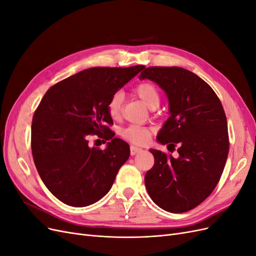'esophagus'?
<instances>
[{
	"mask_svg": "<svg viewBox=\"0 0 256 256\" xmlns=\"http://www.w3.org/2000/svg\"><path fill=\"white\" fill-rule=\"evenodd\" d=\"M142 152V148L141 147H138V146H134V145H131L130 146V154H138V152Z\"/></svg>",
	"mask_w": 256,
	"mask_h": 256,
	"instance_id": "esophagus-1",
	"label": "esophagus"
}]
</instances>
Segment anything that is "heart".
Returning <instances> with one entry per match:
<instances>
[{
  "mask_svg": "<svg viewBox=\"0 0 256 256\" xmlns=\"http://www.w3.org/2000/svg\"><path fill=\"white\" fill-rule=\"evenodd\" d=\"M136 95L150 110L156 109L160 104V92L152 82H142L134 88ZM124 96L122 92H116L108 102V112L113 120H118L122 116ZM152 129L144 126H129L122 131V136L134 144H145L150 140Z\"/></svg>",
  "mask_w": 256,
  "mask_h": 256,
  "instance_id": "obj_1",
  "label": "heart"
}]
</instances>
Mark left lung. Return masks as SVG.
<instances>
[{
  "instance_id": "obj_1",
  "label": "left lung",
  "mask_w": 256,
  "mask_h": 256,
  "mask_svg": "<svg viewBox=\"0 0 256 256\" xmlns=\"http://www.w3.org/2000/svg\"><path fill=\"white\" fill-rule=\"evenodd\" d=\"M140 80L148 79L166 92L170 118L157 136L178 158L150 150L154 166L145 186L154 203L173 214L189 212L216 188L228 159V122L214 90L198 76L182 67H148Z\"/></svg>"
}]
</instances>
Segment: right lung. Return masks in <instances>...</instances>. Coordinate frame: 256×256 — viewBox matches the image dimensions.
<instances>
[{
  "mask_svg": "<svg viewBox=\"0 0 256 256\" xmlns=\"http://www.w3.org/2000/svg\"><path fill=\"white\" fill-rule=\"evenodd\" d=\"M144 68H88L44 94L33 116L30 146L38 174L60 202L84 207L110 191L130 147L108 127L113 125L108 102ZM94 134L110 141L104 151L89 147Z\"/></svg>",
  "mask_w": 256,
  "mask_h": 256,
  "instance_id": "add662e5",
  "label": "right lung"
}]
</instances>
